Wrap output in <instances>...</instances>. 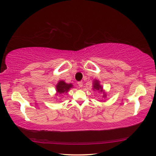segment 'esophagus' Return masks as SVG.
I'll use <instances>...</instances> for the list:
<instances>
[{"label": "esophagus", "instance_id": "1", "mask_svg": "<svg viewBox=\"0 0 156 156\" xmlns=\"http://www.w3.org/2000/svg\"><path fill=\"white\" fill-rule=\"evenodd\" d=\"M78 86L80 87H82V86H83V82H82V81H80V82H78Z\"/></svg>", "mask_w": 156, "mask_h": 156}]
</instances>
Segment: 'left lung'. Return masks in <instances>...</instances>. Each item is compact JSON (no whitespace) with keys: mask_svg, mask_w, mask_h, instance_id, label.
<instances>
[{"mask_svg":"<svg viewBox=\"0 0 156 156\" xmlns=\"http://www.w3.org/2000/svg\"><path fill=\"white\" fill-rule=\"evenodd\" d=\"M93 88L94 90H100L101 92H102V88L101 86L99 84V82L98 80H96L94 82V84H93Z\"/></svg>","mask_w":156,"mask_h":156,"instance_id":"obj_1","label":"left lung"}]
</instances>
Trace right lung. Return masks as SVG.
Instances as JSON below:
<instances>
[{"label":"right lung","instance_id":"obj_1","mask_svg":"<svg viewBox=\"0 0 156 156\" xmlns=\"http://www.w3.org/2000/svg\"><path fill=\"white\" fill-rule=\"evenodd\" d=\"M72 87V84H66L64 81H59L57 86H56V89H57V92L58 94H63V93H66L69 90V88Z\"/></svg>","mask_w":156,"mask_h":156}]
</instances>
